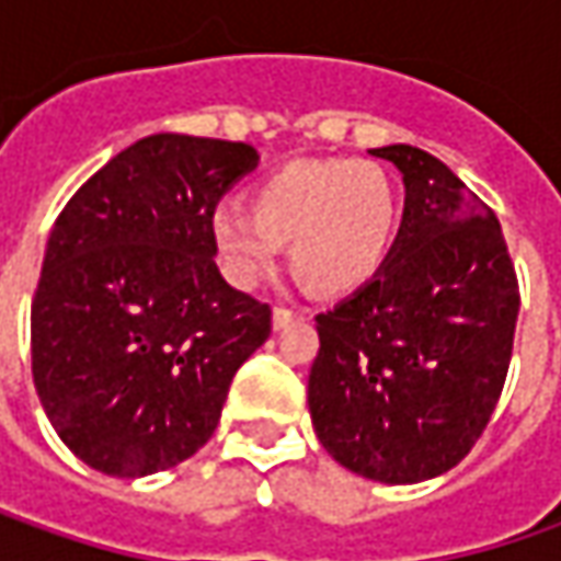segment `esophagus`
<instances>
[{
	"instance_id": "obj_1",
	"label": "esophagus",
	"mask_w": 561,
	"mask_h": 561,
	"mask_svg": "<svg viewBox=\"0 0 561 561\" xmlns=\"http://www.w3.org/2000/svg\"><path fill=\"white\" fill-rule=\"evenodd\" d=\"M293 318H299V312H293V309H287V306H274V314H271V321H274V331L287 328Z\"/></svg>"
}]
</instances>
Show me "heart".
<instances>
[{"instance_id": "heart-1", "label": "heart", "mask_w": 561, "mask_h": 561, "mask_svg": "<svg viewBox=\"0 0 561 561\" xmlns=\"http://www.w3.org/2000/svg\"><path fill=\"white\" fill-rule=\"evenodd\" d=\"M249 210L252 216L221 205L208 221L221 268L243 290L268 277L284 243L312 290H353L383 265L399 221L390 174L350 159L277 168L252 186Z\"/></svg>"}]
</instances>
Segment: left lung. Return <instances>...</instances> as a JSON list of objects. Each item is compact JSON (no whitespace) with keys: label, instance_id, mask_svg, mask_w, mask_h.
Returning <instances> with one entry per match:
<instances>
[{"label":"left lung","instance_id":"left-lung-1","mask_svg":"<svg viewBox=\"0 0 561 561\" xmlns=\"http://www.w3.org/2000/svg\"><path fill=\"white\" fill-rule=\"evenodd\" d=\"M405 211L375 277L314 314V434L336 462L380 484H419L484 434L512 358L518 277L493 208L431 152L383 146Z\"/></svg>","mask_w":561,"mask_h":561}]
</instances>
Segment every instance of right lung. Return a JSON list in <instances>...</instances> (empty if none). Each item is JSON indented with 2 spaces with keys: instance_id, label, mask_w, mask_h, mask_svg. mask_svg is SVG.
I'll return each instance as SVG.
<instances>
[{
  "instance_id": "1",
  "label": "right lung",
  "mask_w": 561,
  "mask_h": 561,
  "mask_svg": "<svg viewBox=\"0 0 561 561\" xmlns=\"http://www.w3.org/2000/svg\"><path fill=\"white\" fill-rule=\"evenodd\" d=\"M255 162L249 142L152 134L55 218L31 306L33 383L61 443L102 474L190 459L268 340L271 306L227 284L208 237Z\"/></svg>"
}]
</instances>
